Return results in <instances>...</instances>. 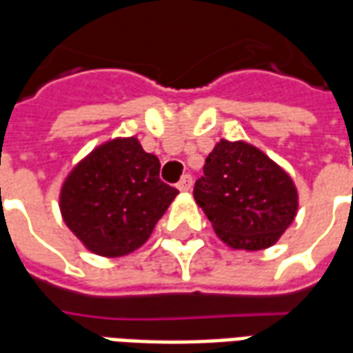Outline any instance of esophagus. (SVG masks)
I'll use <instances>...</instances> for the list:
<instances>
[{"label":"esophagus","instance_id":"obj_1","mask_svg":"<svg viewBox=\"0 0 353 353\" xmlns=\"http://www.w3.org/2000/svg\"><path fill=\"white\" fill-rule=\"evenodd\" d=\"M191 187H192V176L185 174V176L179 179V183H177V189H179V191L187 192V191H191Z\"/></svg>","mask_w":353,"mask_h":353}]
</instances>
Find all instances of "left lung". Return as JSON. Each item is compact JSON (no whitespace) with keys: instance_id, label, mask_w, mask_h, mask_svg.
Masks as SVG:
<instances>
[{"instance_id":"8db88e82","label":"left lung","mask_w":353,"mask_h":353,"mask_svg":"<svg viewBox=\"0 0 353 353\" xmlns=\"http://www.w3.org/2000/svg\"><path fill=\"white\" fill-rule=\"evenodd\" d=\"M194 200L232 250L274 245L293 223L299 192L285 170L245 141L221 139L208 154Z\"/></svg>"}]
</instances>
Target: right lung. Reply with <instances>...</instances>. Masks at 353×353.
<instances>
[{"label":"right lung","mask_w":353,"mask_h":353,"mask_svg":"<svg viewBox=\"0 0 353 353\" xmlns=\"http://www.w3.org/2000/svg\"><path fill=\"white\" fill-rule=\"evenodd\" d=\"M159 174L161 162L138 138L109 139L65 177L60 189L64 223L96 255L136 252L179 192Z\"/></svg>","instance_id":"obj_1"}]
</instances>
